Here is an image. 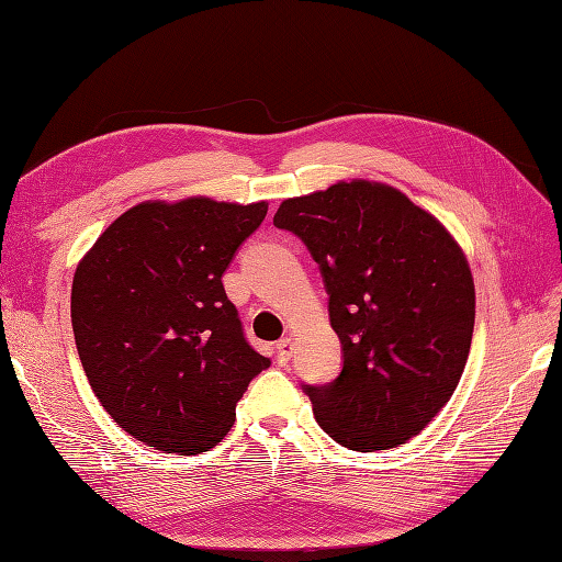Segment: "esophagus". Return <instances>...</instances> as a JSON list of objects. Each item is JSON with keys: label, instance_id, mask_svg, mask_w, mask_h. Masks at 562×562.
<instances>
[{"label": "esophagus", "instance_id": "esophagus-1", "mask_svg": "<svg viewBox=\"0 0 562 562\" xmlns=\"http://www.w3.org/2000/svg\"><path fill=\"white\" fill-rule=\"evenodd\" d=\"M291 353H293V339L291 337H283L277 342V361L281 366H285L288 361H291Z\"/></svg>", "mask_w": 562, "mask_h": 562}]
</instances>
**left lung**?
<instances>
[{
    "instance_id": "left-lung-1",
    "label": "left lung",
    "mask_w": 562,
    "mask_h": 562,
    "mask_svg": "<svg viewBox=\"0 0 562 562\" xmlns=\"http://www.w3.org/2000/svg\"><path fill=\"white\" fill-rule=\"evenodd\" d=\"M274 225L318 265L342 342L339 375L302 384L321 429L356 452L417 436L467 366L475 293L462 248L405 194L368 180L285 199Z\"/></svg>"
}]
</instances>
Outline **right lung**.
Masks as SVG:
<instances>
[{
  "label": "right lung",
  "mask_w": 562,
  "mask_h": 562,
  "mask_svg": "<svg viewBox=\"0 0 562 562\" xmlns=\"http://www.w3.org/2000/svg\"><path fill=\"white\" fill-rule=\"evenodd\" d=\"M267 203H138L100 234L72 281L79 361L108 415L161 452L227 436L269 359L244 335L223 274Z\"/></svg>",
  "instance_id": "add662e5"
}]
</instances>
